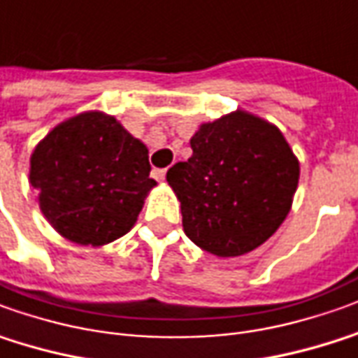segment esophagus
<instances>
[{
  "instance_id": "obj_1",
  "label": "esophagus",
  "mask_w": 358,
  "mask_h": 358,
  "mask_svg": "<svg viewBox=\"0 0 358 358\" xmlns=\"http://www.w3.org/2000/svg\"><path fill=\"white\" fill-rule=\"evenodd\" d=\"M165 173H167V169H154V171H152L154 179H157V181H164Z\"/></svg>"
}]
</instances>
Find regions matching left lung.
<instances>
[{
	"instance_id": "obj_1",
	"label": "left lung",
	"mask_w": 358,
	"mask_h": 358,
	"mask_svg": "<svg viewBox=\"0 0 358 358\" xmlns=\"http://www.w3.org/2000/svg\"><path fill=\"white\" fill-rule=\"evenodd\" d=\"M193 155L167 171L187 238L218 257H238L278 230L292 206L300 164L275 124L245 110L204 122Z\"/></svg>"
}]
</instances>
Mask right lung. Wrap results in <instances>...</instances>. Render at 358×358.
<instances>
[{
  "label": "right lung",
  "instance_id": "add662e5",
  "mask_svg": "<svg viewBox=\"0 0 358 358\" xmlns=\"http://www.w3.org/2000/svg\"><path fill=\"white\" fill-rule=\"evenodd\" d=\"M148 148L117 118L87 110L54 127L31 155L29 181L52 228L81 245H105L134 226L150 179Z\"/></svg>",
  "mask_w": 358,
  "mask_h": 358
}]
</instances>
